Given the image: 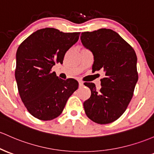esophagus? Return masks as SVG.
<instances>
[{
  "label": "esophagus",
  "mask_w": 154,
  "mask_h": 154,
  "mask_svg": "<svg viewBox=\"0 0 154 154\" xmlns=\"http://www.w3.org/2000/svg\"><path fill=\"white\" fill-rule=\"evenodd\" d=\"M82 85H83V82H82V81H79V86H80H80H82Z\"/></svg>",
  "instance_id": "obj_1"
}]
</instances>
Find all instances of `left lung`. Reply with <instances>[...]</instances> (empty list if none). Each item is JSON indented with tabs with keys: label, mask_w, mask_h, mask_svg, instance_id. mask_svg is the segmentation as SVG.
<instances>
[{
	"label": "left lung",
	"mask_w": 154,
	"mask_h": 154,
	"mask_svg": "<svg viewBox=\"0 0 154 154\" xmlns=\"http://www.w3.org/2000/svg\"><path fill=\"white\" fill-rule=\"evenodd\" d=\"M80 38L94 54L92 72L103 69L105 72L99 90L94 83H84L91 91V97L83 103L85 114L97 124H109L122 116L133 96L138 80L136 53L111 29L84 32Z\"/></svg>",
	"instance_id": "left-lung-1"
}]
</instances>
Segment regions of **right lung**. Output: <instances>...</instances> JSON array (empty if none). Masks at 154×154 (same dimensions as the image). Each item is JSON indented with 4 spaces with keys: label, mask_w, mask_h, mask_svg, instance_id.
Masks as SVG:
<instances>
[{
    "label": "right lung",
    "mask_w": 154,
    "mask_h": 154,
    "mask_svg": "<svg viewBox=\"0 0 154 154\" xmlns=\"http://www.w3.org/2000/svg\"><path fill=\"white\" fill-rule=\"evenodd\" d=\"M80 33L42 28L18 47L15 78L22 102L33 117L42 121L58 117L69 96L78 88L77 80L58 78L52 68L63 63L66 52L78 41Z\"/></svg>",
    "instance_id": "right-lung-1"
}]
</instances>
